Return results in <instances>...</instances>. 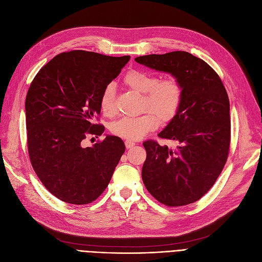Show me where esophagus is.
Returning a JSON list of instances; mask_svg holds the SVG:
<instances>
[{"label":"esophagus","instance_id":"1","mask_svg":"<svg viewBox=\"0 0 262 262\" xmlns=\"http://www.w3.org/2000/svg\"><path fill=\"white\" fill-rule=\"evenodd\" d=\"M135 142L134 141H130V140H126L125 141V146H126V148H132L133 146H135Z\"/></svg>","mask_w":262,"mask_h":262}]
</instances>
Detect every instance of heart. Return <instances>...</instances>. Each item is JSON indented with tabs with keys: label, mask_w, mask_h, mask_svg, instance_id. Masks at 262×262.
I'll list each match as a JSON object with an SVG mask.
<instances>
[{
	"label": "heart",
	"mask_w": 262,
	"mask_h": 262,
	"mask_svg": "<svg viewBox=\"0 0 262 262\" xmlns=\"http://www.w3.org/2000/svg\"><path fill=\"white\" fill-rule=\"evenodd\" d=\"M124 84L132 90L143 93L141 110L138 117L122 118L110 125L113 135L121 138L137 140L157 127L161 122L171 121L178 113L183 102V86L178 78L159 77L147 71L132 70L123 78ZM100 108L106 117L117 114L116 87L107 84L100 96Z\"/></svg>",
	"instance_id": "obj_1"
}]
</instances>
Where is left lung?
I'll use <instances>...</instances> for the list:
<instances>
[{
	"instance_id": "1",
	"label": "left lung",
	"mask_w": 262,
	"mask_h": 262,
	"mask_svg": "<svg viewBox=\"0 0 262 262\" xmlns=\"http://www.w3.org/2000/svg\"><path fill=\"white\" fill-rule=\"evenodd\" d=\"M137 62L173 74L183 86L177 115L161 139L176 147L146 140L142 180L152 196L168 207L199 201L221 174L230 146L229 100L223 82L203 59L185 51L137 57Z\"/></svg>"
}]
</instances>
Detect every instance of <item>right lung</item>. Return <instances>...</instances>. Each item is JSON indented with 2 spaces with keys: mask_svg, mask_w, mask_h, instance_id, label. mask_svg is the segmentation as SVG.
Segmentation results:
<instances>
[{
  "mask_svg": "<svg viewBox=\"0 0 262 262\" xmlns=\"http://www.w3.org/2000/svg\"><path fill=\"white\" fill-rule=\"evenodd\" d=\"M130 56L73 50L40 69L25 101L27 150L48 191L62 202L87 205L108 186L125 145L107 136L82 147L87 136H101L100 96Z\"/></svg>",
  "mask_w": 262,
  "mask_h": 262,
  "instance_id": "obj_1",
  "label": "right lung"
}]
</instances>
